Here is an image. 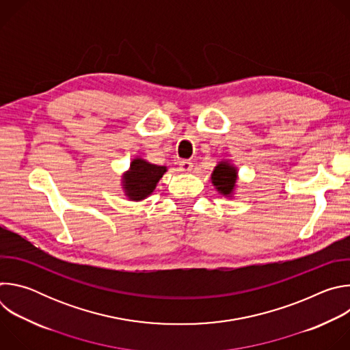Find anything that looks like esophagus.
<instances>
[{"label":"esophagus","instance_id":"esophagus-1","mask_svg":"<svg viewBox=\"0 0 350 350\" xmlns=\"http://www.w3.org/2000/svg\"><path fill=\"white\" fill-rule=\"evenodd\" d=\"M178 166H180V170H181L183 173H189V172L192 170V163H191L189 161H181V162L178 163Z\"/></svg>","mask_w":350,"mask_h":350}]
</instances>
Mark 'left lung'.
I'll return each mask as SVG.
<instances>
[{
    "instance_id": "1",
    "label": "left lung",
    "mask_w": 350,
    "mask_h": 350,
    "mask_svg": "<svg viewBox=\"0 0 350 350\" xmlns=\"http://www.w3.org/2000/svg\"><path fill=\"white\" fill-rule=\"evenodd\" d=\"M211 181L220 195H223L224 198L232 199L234 192L237 189L238 167L234 163H231V161L221 159L215 166L211 174Z\"/></svg>"
}]
</instances>
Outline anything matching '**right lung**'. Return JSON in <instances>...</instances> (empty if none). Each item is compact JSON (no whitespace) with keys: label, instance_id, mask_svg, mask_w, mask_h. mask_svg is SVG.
<instances>
[{"label":"right lung","instance_id":"add662e5","mask_svg":"<svg viewBox=\"0 0 350 350\" xmlns=\"http://www.w3.org/2000/svg\"><path fill=\"white\" fill-rule=\"evenodd\" d=\"M166 172V166L154 165L144 158L135 157L130 162V167L122 174L120 185L129 201L141 202L152 195Z\"/></svg>","mask_w":350,"mask_h":350}]
</instances>
